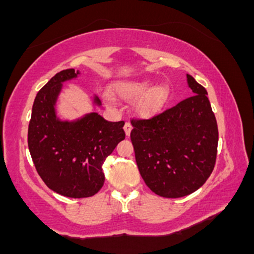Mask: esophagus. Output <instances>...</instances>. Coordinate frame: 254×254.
Wrapping results in <instances>:
<instances>
[{
	"instance_id": "34e87169",
	"label": "esophagus",
	"mask_w": 254,
	"mask_h": 254,
	"mask_svg": "<svg viewBox=\"0 0 254 254\" xmlns=\"http://www.w3.org/2000/svg\"><path fill=\"white\" fill-rule=\"evenodd\" d=\"M131 129H132L131 124L129 123V122H127V123H125V125H124V131H125V133H127V136H130Z\"/></svg>"
}]
</instances>
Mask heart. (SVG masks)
Segmentation results:
<instances>
[{
  "label": "heart",
  "mask_w": 254,
  "mask_h": 254,
  "mask_svg": "<svg viewBox=\"0 0 254 254\" xmlns=\"http://www.w3.org/2000/svg\"><path fill=\"white\" fill-rule=\"evenodd\" d=\"M150 78H136V80L119 81L112 87L113 95L123 100L137 99L135 112L142 118H149L162 110L170 98V87L165 83L153 85ZM106 100L112 103L113 99L106 95Z\"/></svg>",
  "instance_id": "heart-1"
}]
</instances>
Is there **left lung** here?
<instances>
[{
	"label": "left lung",
	"instance_id": "1",
	"mask_svg": "<svg viewBox=\"0 0 254 254\" xmlns=\"http://www.w3.org/2000/svg\"><path fill=\"white\" fill-rule=\"evenodd\" d=\"M188 76L193 95L149 119H132L130 137L141 177L154 193L179 198L210 177L218 130L206 89Z\"/></svg>",
	"mask_w": 254,
	"mask_h": 254
}]
</instances>
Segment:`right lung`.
Here are the masks:
<instances>
[{
  "label": "right lung",
  "mask_w": 254,
  "mask_h": 254,
  "mask_svg": "<svg viewBox=\"0 0 254 254\" xmlns=\"http://www.w3.org/2000/svg\"><path fill=\"white\" fill-rule=\"evenodd\" d=\"M78 71L57 72L38 92L28 125V149L36 170L49 189L62 196L86 198L103 188V165L125 138L124 122H107L97 112L76 121L57 118L55 105L63 82ZM94 104L100 105L98 97Z\"/></svg>",
  "instance_id": "1"
}]
</instances>
